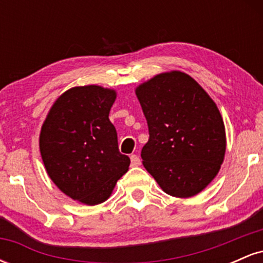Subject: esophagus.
<instances>
[{
    "mask_svg": "<svg viewBox=\"0 0 263 263\" xmlns=\"http://www.w3.org/2000/svg\"><path fill=\"white\" fill-rule=\"evenodd\" d=\"M129 159H131V165H132V167H138V165L141 164V159L138 158V156L131 155V157H129Z\"/></svg>",
    "mask_w": 263,
    "mask_h": 263,
    "instance_id": "34e87169",
    "label": "esophagus"
}]
</instances>
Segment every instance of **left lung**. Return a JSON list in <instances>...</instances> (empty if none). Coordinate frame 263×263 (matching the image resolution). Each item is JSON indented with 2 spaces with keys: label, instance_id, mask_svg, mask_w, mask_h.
<instances>
[{
  "label": "left lung",
  "instance_id": "1",
  "mask_svg": "<svg viewBox=\"0 0 263 263\" xmlns=\"http://www.w3.org/2000/svg\"><path fill=\"white\" fill-rule=\"evenodd\" d=\"M135 91L149 131L143 167L172 197L203 192L225 158V125L215 102L179 70L157 74Z\"/></svg>",
  "mask_w": 263,
  "mask_h": 263
}]
</instances>
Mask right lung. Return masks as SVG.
Segmentation results:
<instances>
[{
  "label": "right lung",
  "instance_id": "obj_1",
  "mask_svg": "<svg viewBox=\"0 0 263 263\" xmlns=\"http://www.w3.org/2000/svg\"><path fill=\"white\" fill-rule=\"evenodd\" d=\"M116 90L74 86L54 101L39 134V151L53 183L86 205L106 201L128 171L115 126L108 119Z\"/></svg>",
  "mask_w": 263,
  "mask_h": 263
}]
</instances>
